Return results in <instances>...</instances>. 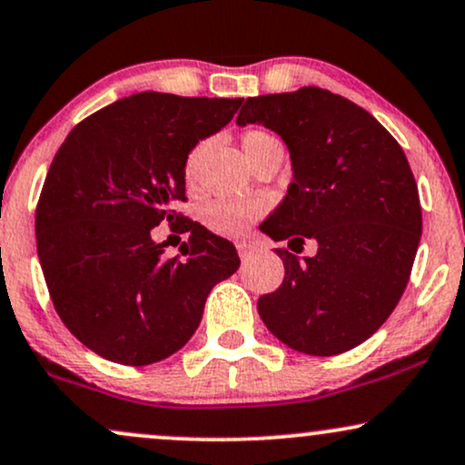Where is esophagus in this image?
<instances>
[{"label":"esophagus","mask_w":465,"mask_h":465,"mask_svg":"<svg viewBox=\"0 0 465 465\" xmlns=\"http://www.w3.org/2000/svg\"><path fill=\"white\" fill-rule=\"evenodd\" d=\"M236 249H238V255L242 257V260H247V257L253 253V244L251 242H238Z\"/></svg>","instance_id":"esophagus-1"}]
</instances>
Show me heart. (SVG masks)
I'll list each match as a JSON object with an SVG mask.
<instances>
[{
    "instance_id": "obj_1",
    "label": "heart",
    "mask_w": 465,
    "mask_h": 465,
    "mask_svg": "<svg viewBox=\"0 0 465 465\" xmlns=\"http://www.w3.org/2000/svg\"><path fill=\"white\" fill-rule=\"evenodd\" d=\"M277 143L271 134L262 130H251L242 136V149L244 153L253 155L257 149L266 147V144ZM199 160V149H194L186 160V175L188 179L194 175V166ZM266 212L264 201L253 199H214L210 201L203 208V223L210 232L218 233V236L227 238H240L249 232V227Z\"/></svg>"
}]
</instances>
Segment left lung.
I'll return each instance as SVG.
<instances>
[{"mask_svg": "<svg viewBox=\"0 0 465 465\" xmlns=\"http://www.w3.org/2000/svg\"><path fill=\"white\" fill-rule=\"evenodd\" d=\"M236 123L282 136L292 183L260 229L314 257L277 249L283 283L260 296L268 331L299 353L355 349L392 314L422 236L418 186L405 151L371 112L316 86L240 102ZM288 242V247H290Z\"/></svg>", "mask_w": 465, "mask_h": 465, "instance_id": "left-lung-1", "label": "left lung"}]
</instances>
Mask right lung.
Returning a JSON list of instances; mask_svg holds the SVG:
<instances>
[{"label": "right lung", "mask_w": 465, "mask_h": 465, "mask_svg": "<svg viewBox=\"0 0 465 465\" xmlns=\"http://www.w3.org/2000/svg\"><path fill=\"white\" fill-rule=\"evenodd\" d=\"M242 99L144 91L73 127L45 177L36 251L49 296L84 346L125 366L175 353L197 331L210 290L238 271L236 247L177 214L186 160ZM183 223L186 261L150 229Z\"/></svg>", "instance_id": "obj_1"}]
</instances>
